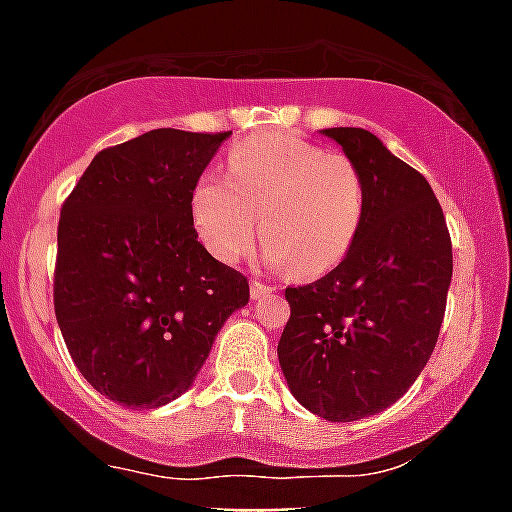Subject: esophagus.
Instances as JSON below:
<instances>
[{
	"label": "esophagus",
	"mask_w": 512,
	"mask_h": 512,
	"mask_svg": "<svg viewBox=\"0 0 512 512\" xmlns=\"http://www.w3.org/2000/svg\"><path fill=\"white\" fill-rule=\"evenodd\" d=\"M249 294H252V299H265V296H270L273 294V289H270V286H265V283H260V281H252L249 283Z\"/></svg>",
	"instance_id": "esophagus-1"
}]
</instances>
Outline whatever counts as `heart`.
I'll use <instances>...</instances> for the list:
<instances>
[{"mask_svg":"<svg viewBox=\"0 0 512 512\" xmlns=\"http://www.w3.org/2000/svg\"><path fill=\"white\" fill-rule=\"evenodd\" d=\"M362 210V182L351 161L294 135L236 145L226 179L205 174L192 190V221L218 260L239 263L260 231L265 265H294L302 278L325 276L346 260Z\"/></svg>","mask_w":512,"mask_h":512,"instance_id":"1","label":"heart"}]
</instances>
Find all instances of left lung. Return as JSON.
I'll use <instances>...</instances> for the list:
<instances>
[{"mask_svg": "<svg viewBox=\"0 0 512 512\" xmlns=\"http://www.w3.org/2000/svg\"><path fill=\"white\" fill-rule=\"evenodd\" d=\"M359 174L362 223L320 281L286 289L278 362L304 409L328 422L380 414L411 388L440 336L453 247L429 182L362 127H330Z\"/></svg>", "mask_w": 512, "mask_h": 512, "instance_id": "obj_1", "label": "left lung"}]
</instances>
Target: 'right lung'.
<instances>
[{"mask_svg":"<svg viewBox=\"0 0 512 512\" xmlns=\"http://www.w3.org/2000/svg\"><path fill=\"white\" fill-rule=\"evenodd\" d=\"M231 132L150 130L101 150L64 200L54 312L80 375L109 401L158 409L192 388L239 270L197 242L192 190Z\"/></svg>","mask_w":512,"mask_h":512,"instance_id":"right-lung-1","label":"right lung"}]
</instances>
